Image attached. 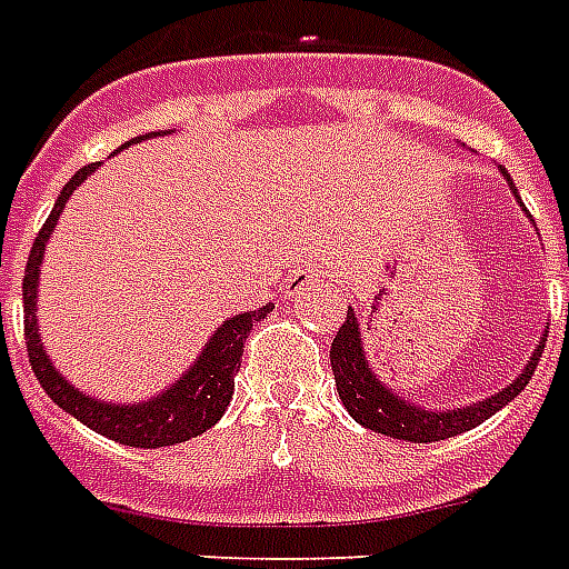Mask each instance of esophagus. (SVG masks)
Wrapping results in <instances>:
<instances>
[{
    "instance_id": "1",
    "label": "esophagus",
    "mask_w": 569,
    "mask_h": 569,
    "mask_svg": "<svg viewBox=\"0 0 569 569\" xmlns=\"http://www.w3.org/2000/svg\"><path fill=\"white\" fill-rule=\"evenodd\" d=\"M316 277H325V268L321 266H310V268H298L292 274V283L295 286H303L310 283V280H316Z\"/></svg>"
}]
</instances>
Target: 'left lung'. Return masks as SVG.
Segmentation results:
<instances>
[{
	"instance_id": "left-lung-1",
	"label": "left lung",
	"mask_w": 569,
	"mask_h": 569,
	"mask_svg": "<svg viewBox=\"0 0 569 569\" xmlns=\"http://www.w3.org/2000/svg\"><path fill=\"white\" fill-rule=\"evenodd\" d=\"M499 171H502V177L511 186L513 197L520 200V191H517L513 180L508 177V171L505 168H499ZM547 333L549 330H543L538 348L531 351L529 363L522 366V372L508 387H502L493 396L481 398V401L451 407V410H431V407L419 405V401L398 396L396 389L387 387L375 375V369L369 366V357H366L360 319H357V312L351 307H348L346 325L339 328L337 339L330 346V366H333V380H337L339 398H342V405H346V410L351 413L355 422H360L363 428H372L375 433L392 437V440L433 442L446 440V437H458V433L476 428V425L490 419L496 410H502L508 401L520 396L526 383L531 380V375H535V369H538V360L543 355V346H547Z\"/></svg>"
}]
</instances>
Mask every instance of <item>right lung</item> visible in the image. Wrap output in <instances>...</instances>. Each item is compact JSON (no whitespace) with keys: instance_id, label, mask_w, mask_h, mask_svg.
<instances>
[{"instance_id":"add662e5","label":"right lung","mask_w":569,"mask_h":569,"mask_svg":"<svg viewBox=\"0 0 569 569\" xmlns=\"http://www.w3.org/2000/svg\"><path fill=\"white\" fill-rule=\"evenodd\" d=\"M168 132V129H164ZM153 138L138 136L127 141L123 147L138 144ZM120 147V150H123ZM100 168L88 164L82 171H76L70 177L61 194H58L52 212H49L47 223L40 227L38 239L31 244L29 262H26V277H22V307H26V348H29V363L34 378L40 380V387L47 389V396L56 401L64 413L88 425L91 431L109 437V440L120 442V446H136V449H159V446H173V442H186L197 433H203L206 428H212L223 416L227 405L232 398V387H236V372L241 366V351H244V339L253 330L257 321H262L268 312L274 310L271 303L259 307V310L239 312L214 330L203 351L197 355L194 363L177 378L171 387H164L162 392L144 398V401H102L97 396H84L82 389L73 387L64 375L58 372L56 363L49 360L47 348L40 342L38 330V283H40V266H43V253H47V241L52 236L58 223V214L64 212V203L70 200L79 186H82L93 171Z\"/></svg>"}]
</instances>
